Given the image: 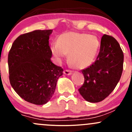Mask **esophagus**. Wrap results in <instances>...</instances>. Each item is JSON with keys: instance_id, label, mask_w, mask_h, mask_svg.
<instances>
[{"instance_id": "1", "label": "esophagus", "mask_w": 132, "mask_h": 132, "mask_svg": "<svg viewBox=\"0 0 132 132\" xmlns=\"http://www.w3.org/2000/svg\"><path fill=\"white\" fill-rule=\"evenodd\" d=\"M64 72V75L69 76V75H71V74H72V72L70 70H64V72Z\"/></svg>"}]
</instances>
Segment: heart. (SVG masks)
<instances>
[{
  "mask_svg": "<svg viewBox=\"0 0 132 132\" xmlns=\"http://www.w3.org/2000/svg\"><path fill=\"white\" fill-rule=\"evenodd\" d=\"M99 45V41L94 35L69 31L60 35L57 42L51 44L50 50L57 63L68 54L69 63L74 67L82 69L91 64Z\"/></svg>",
  "mask_w": 132,
  "mask_h": 132,
  "instance_id": "1",
  "label": "heart"
}]
</instances>
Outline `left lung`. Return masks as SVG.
<instances>
[{
    "mask_svg": "<svg viewBox=\"0 0 132 132\" xmlns=\"http://www.w3.org/2000/svg\"><path fill=\"white\" fill-rule=\"evenodd\" d=\"M123 53L119 43L104 35L94 63L82 70L84 82L79 92L86 101L96 103L105 99L117 85L123 71Z\"/></svg>",
    "mask_w": 132,
    "mask_h": 132,
    "instance_id": "1",
    "label": "left lung"
}]
</instances>
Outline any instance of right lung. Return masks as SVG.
I'll list each match as a JSON object with an SVG mask.
<instances>
[{
    "label": "right lung",
    "instance_id": "1",
    "mask_svg": "<svg viewBox=\"0 0 132 132\" xmlns=\"http://www.w3.org/2000/svg\"><path fill=\"white\" fill-rule=\"evenodd\" d=\"M52 30H34L20 35L8 56L9 79L23 99L43 105L51 99L63 69L51 61L49 38Z\"/></svg>",
    "mask_w": 132,
    "mask_h": 132
}]
</instances>
